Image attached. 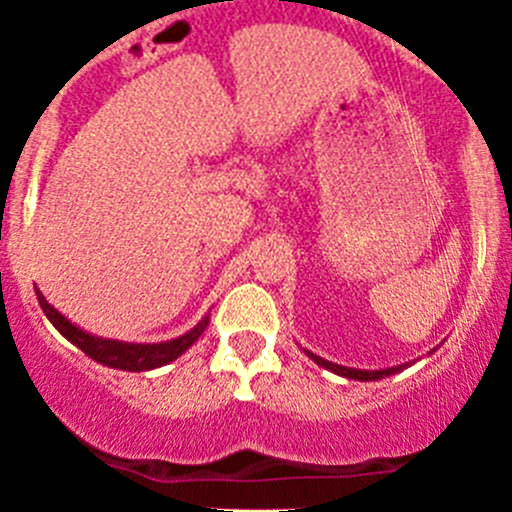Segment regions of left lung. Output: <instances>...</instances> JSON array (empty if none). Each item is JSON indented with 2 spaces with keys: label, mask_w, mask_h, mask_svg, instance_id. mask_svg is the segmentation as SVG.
<instances>
[{
  "label": "left lung",
  "mask_w": 512,
  "mask_h": 512,
  "mask_svg": "<svg viewBox=\"0 0 512 512\" xmlns=\"http://www.w3.org/2000/svg\"><path fill=\"white\" fill-rule=\"evenodd\" d=\"M305 353H308V356L313 358L315 364H318V366H323V369L333 371V374H338V376H346V379H356V381H379V379H384V376L399 374L401 369H407V364H401V366H391V369H379V371L348 369V366H338V364H333V361H326V358L315 356V353H310V351H305Z\"/></svg>",
  "instance_id": "obj_1"
}]
</instances>
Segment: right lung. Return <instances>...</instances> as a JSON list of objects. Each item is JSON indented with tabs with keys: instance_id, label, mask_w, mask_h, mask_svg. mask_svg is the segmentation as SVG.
<instances>
[{
	"instance_id": "1",
	"label": "right lung",
	"mask_w": 512,
	"mask_h": 512,
	"mask_svg": "<svg viewBox=\"0 0 512 512\" xmlns=\"http://www.w3.org/2000/svg\"><path fill=\"white\" fill-rule=\"evenodd\" d=\"M37 300H40V308L45 310V315L50 318L52 326H55L62 336L68 338L70 343H75L80 351L88 353V356L93 358V361H98V364L111 366V369H121V371H151V369H159V366L171 364V361H176V358H179L191 343L199 341L204 328L209 326V315H204L202 321L191 328L189 333L174 338V341L123 343V341H111V338H98L85 333L83 328L70 323L60 310L52 308V305L42 298L40 290H37Z\"/></svg>"
}]
</instances>
